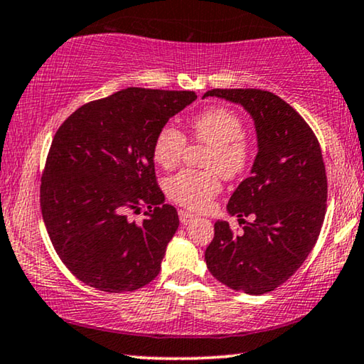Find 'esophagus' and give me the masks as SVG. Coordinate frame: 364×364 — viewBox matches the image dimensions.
<instances>
[{"label":"esophagus","mask_w":364,"mask_h":364,"mask_svg":"<svg viewBox=\"0 0 364 364\" xmlns=\"http://www.w3.org/2000/svg\"><path fill=\"white\" fill-rule=\"evenodd\" d=\"M178 215H180V220H181V224H184V225L191 224L193 220H196V219H198L196 215L191 214V213H188V210H180V213H178Z\"/></svg>","instance_id":"esophagus-1"}]
</instances>
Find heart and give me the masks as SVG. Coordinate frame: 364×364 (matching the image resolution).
Wrapping results in <instances>:
<instances>
[{"label": "heart", "mask_w": 364, "mask_h": 364, "mask_svg": "<svg viewBox=\"0 0 364 364\" xmlns=\"http://www.w3.org/2000/svg\"><path fill=\"white\" fill-rule=\"evenodd\" d=\"M191 139L209 145L204 156L208 170H181L165 181L166 196L191 210L208 208L222 189L220 173L229 180L240 176L250 165L252 149L245 139L242 117L225 106H213L191 121ZM188 139L175 124L160 127L151 145L156 165L165 170L180 164Z\"/></svg>", "instance_id": "1"}]
</instances>
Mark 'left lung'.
I'll use <instances>...</instances> for the list:
<instances>
[{
  "label": "left lung",
  "mask_w": 364,
  "mask_h": 364,
  "mask_svg": "<svg viewBox=\"0 0 364 364\" xmlns=\"http://www.w3.org/2000/svg\"><path fill=\"white\" fill-rule=\"evenodd\" d=\"M204 96L238 102L252 114L258 154L252 176L230 196L232 215H252L240 234L217 220L204 258L210 274L230 289L267 294L297 269L316 245L327 209L321 145L294 107L264 90H210Z\"/></svg>",
  "instance_id": "8db88e82"
}]
</instances>
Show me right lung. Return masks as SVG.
I'll return each mask as SVG.
<instances>
[{
  "label": "right lung",
  "mask_w": 364,
  "mask_h": 364,
  "mask_svg": "<svg viewBox=\"0 0 364 364\" xmlns=\"http://www.w3.org/2000/svg\"><path fill=\"white\" fill-rule=\"evenodd\" d=\"M194 91L126 88L90 101L53 135L41 178V210L72 274L95 289L127 292L160 273L180 225L155 176L151 145ZM147 208L142 225L129 213Z\"/></svg>",
  "instance_id": "add662e5"
}]
</instances>
